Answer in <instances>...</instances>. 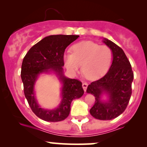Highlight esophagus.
<instances>
[{"instance_id": "34e87169", "label": "esophagus", "mask_w": 147, "mask_h": 147, "mask_svg": "<svg viewBox=\"0 0 147 147\" xmlns=\"http://www.w3.org/2000/svg\"><path fill=\"white\" fill-rule=\"evenodd\" d=\"M82 87H83L84 90L86 92V88L88 87V84L86 83V82H84V83L82 84Z\"/></svg>"}]
</instances>
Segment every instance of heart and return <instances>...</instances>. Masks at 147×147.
<instances>
[{
	"label": "heart",
	"instance_id": "obj_1",
	"mask_svg": "<svg viewBox=\"0 0 147 147\" xmlns=\"http://www.w3.org/2000/svg\"><path fill=\"white\" fill-rule=\"evenodd\" d=\"M72 52L64 54L65 68L70 73L79 71L82 63L84 75L88 79H97L109 70L113 61V52L106 45H100L93 41H82L72 48Z\"/></svg>",
	"mask_w": 147,
	"mask_h": 147
}]
</instances>
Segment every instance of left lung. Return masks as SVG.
Segmentation results:
<instances>
[{
	"mask_svg": "<svg viewBox=\"0 0 147 147\" xmlns=\"http://www.w3.org/2000/svg\"><path fill=\"white\" fill-rule=\"evenodd\" d=\"M102 42L112 50V63L102 78L88 86L86 92L95 97V104L90 110L91 115L97 119L110 120L122 114L129 104L133 72L122 48L106 38Z\"/></svg>",
	"mask_w": 147,
	"mask_h": 147,
	"instance_id": "obj_1",
	"label": "left lung"
}]
</instances>
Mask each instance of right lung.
Returning a JSON list of instances; mask_svg holds the SVG:
<instances>
[{
  "instance_id": "obj_1",
  "label": "right lung",
  "mask_w": 147,
  "mask_h": 147,
  "mask_svg": "<svg viewBox=\"0 0 147 147\" xmlns=\"http://www.w3.org/2000/svg\"><path fill=\"white\" fill-rule=\"evenodd\" d=\"M79 36L63 34L46 36L33 45L23 59L21 76L25 96L34 113L43 120L60 122L65 119L70 114L72 101L84 95L82 82L67 77L63 68L65 48ZM43 74H54L62 84L60 103L52 109L42 107L36 97L35 86Z\"/></svg>"
}]
</instances>
